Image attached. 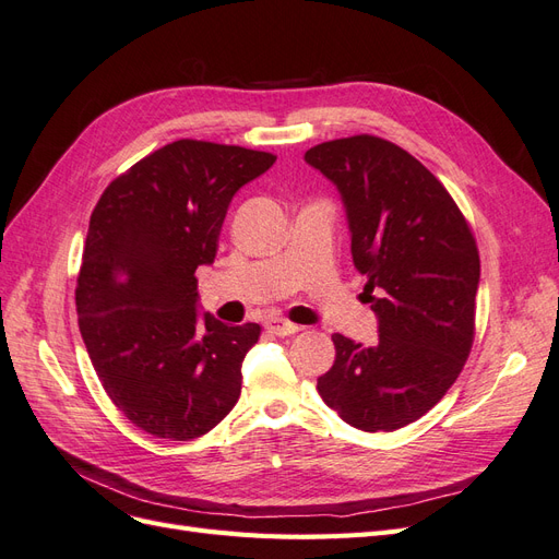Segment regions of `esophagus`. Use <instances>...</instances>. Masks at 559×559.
<instances>
[{"instance_id": "esophagus-1", "label": "esophagus", "mask_w": 559, "mask_h": 559, "mask_svg": "<svg viewBox=\"0 0 559 559\" xmlns=\"http://www.w3.org/2000/svg\"><path fill=\"white\" fill-rule=\"evenodd\" d=\"M265 329H267V333L280 335V337H284V335H294V333H298V331H300V326L292 324V321H286V319H280V317H270V319H265Z\"/></svg>"}]
</instances>
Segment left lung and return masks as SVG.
Returning a JSON list of instances; mask_svg holds the SVG:
<instances>
[{
  "label": "left lung",
  "mask_w": 559,
  "mask_h": 559,
  "mask_svg": "<svg viewBox=\"0 0 559 559\" xmlns=\"http://www.w3.org/2000/svg\"><path fill=\"white\" fill-rule=\"evenodd\" d=\"M306 163L343 198L352 259L378 317V343L333 333L319 396L347 425L394 431L429 413L460 378L476 329L480 259L445 186L373 134L317 144Z\"/></svg>",
  "instance_id": "1"
}]
</instances>
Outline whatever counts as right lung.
<instances>
[{
	"label": "right lung",
	"mask_w": 559,
	"mask_h": 559,
	"mask_svg": "<svg viewBox=\"0 0 559 559\" xmlns=\"http://www.w3.org/2000/svg\"><path fill=\"white\" fill-rule=\"evenodd\" d=\"M277 156L177 140L116 177L97 200L76 280L81 337L105 392L142 431L191 441L240 399L261 326L198 312L233 195Z\"/></svg>",
	"instance_id": "add662e5"
}]
</instances>
